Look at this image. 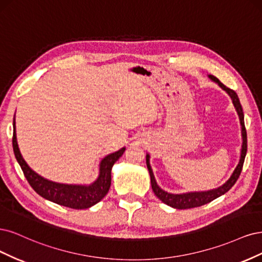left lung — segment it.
<instances>
[{
    "label": "left lung",
    "instance_id": "left-lung-1",
    "mask_svg": "<svg viewBox=\"0 0 262 262\" xmlns=\"http://www.w3.org/2000/svg\"><path fill=\"white\" fill-rule=\"evenodd\" d=\"M209 78L212 79L213 81H215L219 86H220L223 90H225L227 94H229V96L231 97V99L233 101V104L236 108V111H237L241 126H242V137H243L241 159H239V162H238L237 166L235 167V170L232 173L230 179L227 180L220 187H217L215 189L207 190V191H192V192H186V193H170V192L164 191L163 189H161L158 186V184H157L156 179H155L154 172H152V168H151V166H150V156L147 154L146 162H147V167H148V171H149V174H150L151 187H152L155 195L162 202H164L165 205L170 206L172 208H175V209H190V208L200 207V206H204L206 204H209V202L216 199L217 197L224 195L225 192L229 191L234 186V184L236 183V181L238 180V177H239L241 172H242V168H243V164H244V161H245V157H246V152H247V133H246V128H245L244 112H243V107H242L241 102H239L238 96L234 90L224 86L220 80H219L216 77H214V76L209 75Z\"/></svg>",
    "mask_w": 262,
    "mask_h": 262
}]
</instances>
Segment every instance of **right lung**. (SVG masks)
<instances>
[{
    "instance_id": "add662e5",
    "label": "right lung",
    "mask_w": 262,
    "mask_h": 262,
    "mask_svg": "<svg viewBox=\"0 0 262 262\" xmlns=\"http://www.w3.org/2000/svg\"><path fill=\"white\" fill-rule=\"evenodd\" d=\"M13 149L14 155L19 163L25 177L37 193L57 205L72 209H88L103 199L111 186V170L114 163L119 160L125 151V148L116 152L107 155L102 159L99 167L98 179L90 185H69L51 182L32 171L21 157L16 139L15 117L13 121Z\"/></svg>"
}]
</instances>
